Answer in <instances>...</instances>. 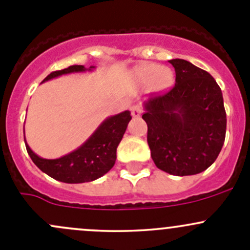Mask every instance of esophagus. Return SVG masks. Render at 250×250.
Instances as JSON below:
<instances>
[{
  "label": "esophagus",
  "instance_id": "esophagus-1",
  "mask_svg": "<svg viewBox=\"0 0 250 250\" xmlns=\"http://www.w3.org/2000/svg\"><path fill=\"white\" fill-rule=\"evenodd\" d=\"M130 111H132L133 117H140L143 109H141V106H139V105H133V106L130 107Z\"/></svg>",
  "mask_w": 250,
  "mask_h": 250
}]
</instances>
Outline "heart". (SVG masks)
<instances>
[{
    "mask_svg": "<svg viewBox=\"0 0 250 250\" xmlns=\"http://www.w3.org/2000/svg\"><path fill=\"white\" fill-rule=\"evenodd\" d=\"M138 77L141 81H152L153 87L162 89L169 85L173 80L172 70L168 67H161L157 64H146L138 69Z\"/></svg>",
    "mask_w": 250,
    "mask_h": 250,
    "instance_id": "b5f03b06",
    "label": "heart"
}]
</instances>
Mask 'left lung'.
<instances>
[{"mask_svg": "<svg viewBox=\"0 0 250 250\" xmlns=\"http://www.w3.org/2000/svg\"><path fill=\"white\" fill-rule=\"evenodd\" d=\"M169 62L175 70V84L144 104L147 144L158 169L193 175L213 165L225 141L223 93L208 72L188 60Z\"/></svg>", "mask_w": 250, "mask_h": 250, "instance_id": "obj_1", "label": "left lung"}]
</instances>
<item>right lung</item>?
Segmentation results:
<instances>
[{"label": "right lung", "mask_w": 250, "mask_h": 250, "mask_svg": "<svg viewBox=\"0 0 250 250\" xmlns=\"http://www.w3.org/2000/svg\"><path fill=\"white\" fill-rule=\"evenodd\" d=\"M92 69H94V66L85 69L83 65H72L64 70L50 72L42 82L62 75L82 72ZM130 120L132 116L129 111H123L118 115L111 116L97 128L89 139L77 150L57 160H46L40 157L29 147L27 143H25V146L32 162L50 178L67 184L87 183L100 178L113 167L116 161V150Z\"/></svg>", "instance_id": "1"}]
</instances>
